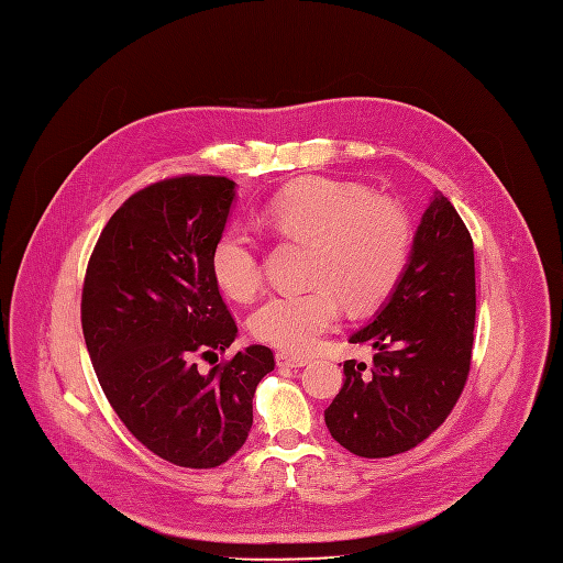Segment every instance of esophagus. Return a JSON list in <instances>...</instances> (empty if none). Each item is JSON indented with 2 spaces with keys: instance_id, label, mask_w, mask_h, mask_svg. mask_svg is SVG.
Segmentation results:
<instances>
[{
  "instance_id": "1",
  "label": "esophagus",
  "mask_w": 563,
  "mask_h": 563,
  "mask_svg": "<svg viewBox=\"0 0 563 563\" xmlns=\"http://www.w3.org/2000/svg\"><path fill=\"white\" fill-rule=\"evenodd\" d=\"M277 365H279V367L299 369V367L309 365V358H305V356H290V354H277Z\"/></svg>"
}]
</instances>
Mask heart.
Masks as SVG:
<instances>
[{"mask_svg": "<svg viewBox=\"0 0 563 563\" xmlns=\"http://www.w3.org/2000/svg\"><path fill=\"white\" fill-rule=\"evenodd\" d=\"M266 223L288 241L311 243L309 290L277 292L252 316V333L286 354H309L340 318L342 299L369 309L404 273L410 247L408 216L361 185L299 180L266 207ZM211 275L232 299L250 301L262 288L254 239L232 225L216 239Z\"/></svg>", "mask_w": 563, "mask_h": 563, "instance_id": "obj_1", "label": "heart"}]
</instances>
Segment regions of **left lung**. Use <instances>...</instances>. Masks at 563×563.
<instances>
[{"mask_svg": "<svg viewBox=\"0 0 563 563\" xmlns=\"http://www.w3.org/2000/svg\"><path fill=\"white\" fill-rule=\"evenodd\" d=\"M473 324V241L451 200L435 191L390 297L350 335L376 354L372 365L344 361L342 390L324 410L331 438L361 457H390L423 442L462 395Z\"/></svg>", "mask_w": 563, "mask_h": 563, "instance_id": "left-lung-1", "label": "left lung"}]
</instances>
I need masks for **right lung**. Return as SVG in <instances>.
Instances as JSON below:
<instances>
[{"label": "right lung", "instance_id": "right-lung-1", "mask_svg": "<svg viewBox=\"0 0 563 563\" xmlns=\"http://www.w3.org/2000/svg\"><path fill=\"white\" fill-rule=\"evenodd\" d=\"M236 183L183 176L128 198L103 228L82 286L80 322L103 393L125 428L187 468L228 462L247 440L252 397L275 369L250 344L207 374L239 329L209 266Z\"/></svg>", "mask_w": 563, "mask_h": 563}]
</instances>
